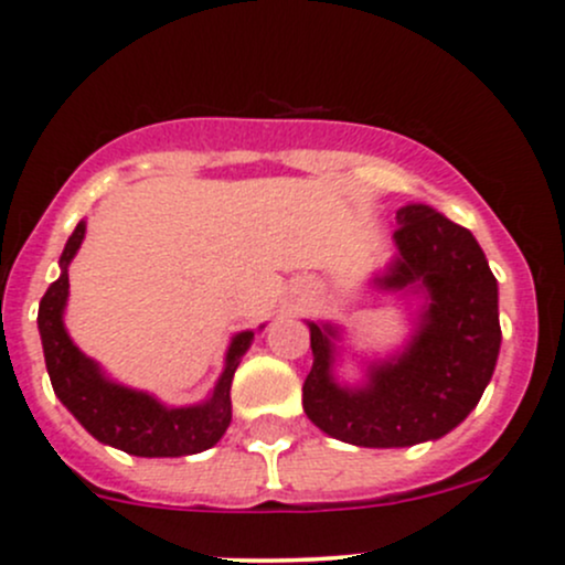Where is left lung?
<instances>
[{"mask_svg":"<svg viewBox=\"0 0 565 565\" xmlns=\"http://www.w3.org/2000/svg\"><path fill=\"white\" fill-rule=\"evenodd\" d=\"M396 224V259L374 284L424 295L409 344L372 363L361 388H347L333 377L339 328L309 322L315 366L303 383L306 415L324 435L361 448H407L457 429L500 352L498 281L476 237L429 204H407Z\"/></svg>","mask_w":565,"mask_h":565,"instance_id":"left-lung-1","label":"left lung"}]
</instances>
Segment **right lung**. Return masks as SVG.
<instances>
[{
	"mask_svg": "<svg viewBox=\"0 0 565 565\" xmlns=\"http://www.w3.org/2000/svg\"><path fill=\"white\" fill-rule=\"evenodd\" d=\"M87 224H78L67 237L60 256V278L45 289L38 309L40 341H43L45 369L56 398L76 415L78 424L104 446L119 448L134 457H188L213 448L224 437L232 420V377L241 358L254 341V330H243L232 339L226 350L224 374L215 383L207 402L191 407H167L145 391L125 388L108 380L93 358L84 355L67 335L65 315L67 303V267L82 248Z\"/></svg>",
	"mask_w": 565,
	"mask_h": 565,
	"instance_id": "obj_1",
	"label": "right lung"
}]
</instances>
